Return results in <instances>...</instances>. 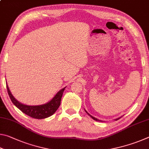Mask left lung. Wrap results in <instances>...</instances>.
Masks as SVG:
<instances>
[{"label":"left lung","instance_id":"8db88e82","mask_svg":"<svg viewBox=\"0 0 149 149\" xmlns=\"http://www.w3.org/2000/svg\"><path fill=\"white\" fill-rule=\"evenodd\" d=\"M85 112H87V114H88V115H89V116H91V117L92 118H93V120H96V121H100V122H101V121H100V120H98V119H97V118H94V117H93V116H92L91 115H90L89 114V113H88L87 112V111L86 110H85ZM120 118H117V119L116 120H119L120 119Z\"/></svg>","mask_w":149,"mask_h":149}]
</instances>
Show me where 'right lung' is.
Here are the masks:
<instances>
[{
    "label": "right lung",
    "instance_id": "obj_1",
    "mask_svg": "<svg viewBox=\"0 0 149 149\" xmlns=\"http://www.w3.org/2000/svg\"><path fill=\"white\" fill-rule=\"evenodd\" d=\"M6 88L12 102L22 112H24V114L30 117L35 118V119H43V118H46L52 116L59 108L63 93H64L65 87L63 88L62 89L58 92L55 97L50 102L47 103V104L39 106H28L22 104L13 97L11 92L10 91L7 84Z\"/></svg>",
    "mask_w": 149,
    "mask_h": 149
}]
</instances>
